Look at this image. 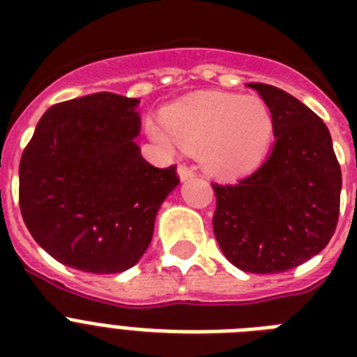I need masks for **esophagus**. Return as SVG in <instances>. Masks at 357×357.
I'll return each instance as SVG.
<instances>
[{"label":"esophagus","mask_w":357,"mask_h":357,"mask_svg":"<svg viewBox=\"0 0 357 357\" xmlns=\"http://www.w3.org/2000/svg\"><path fill=\"white\" fill-rule=\"evenodd\" d=\"M195 168L192 167H187V165H179L178 167V176L181 181H187V179L195 178Z\"/></svg>","instance_id":"esophagus-1"}]
</instances>
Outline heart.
<instances>
[{"instance_id":"heart-1","label":"heart","mask_w":357,"mask_h":357,"mask_svg":"<svg viewBox=\"0 0 357 357\" xmlns=\"http://www.w3.org/2000/svg\"><path fill=\"white\" fill-rule=\"evenodd\" d=\"M165 129L150 123L157 142L200 153L217 178H238L259 167L274 140V116L257 96L204 92L162 111Z\"/></svg>"}]
</instances>
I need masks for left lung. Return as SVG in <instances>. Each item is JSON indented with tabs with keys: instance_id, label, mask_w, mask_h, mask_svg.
<instances>
[{
	"instance_id": "obj_1",
	"label": "left lung",
	"mask_w": 357,
	"mask_h": 357,
	"mask_svg": "<svg viewBox=\"0 0 357 357\" xmlns=\"http://www.w3.org/2000/svg\"><path fill=\"white\" fill-rule=\"evenodd\" d=\"M274 116V146L254 174L213 183V231L231 265L278 274L302 265L332 238L339 217L341 167L326 123L282 89L248 83Z\"/></svg>"
}]
</instances>
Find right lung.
<instances>
[{
	"label": "right lung",
	"instance_id": "right-lung-1",
	"mask_svg": "<svg viewBox=\"0 0 357 357\" xmlns=\"http://www.w3.org/2000/svg\"><path fill=\"white\" fill-rule=\"evenodd\" d=\"M137 98L96 92L53 105L20 161V211L36 243L63 265L116 274L137 265L176 167L140 155Z\"/></svg>",
	"mask_w": 357,
	"mask_h": 357
}]
</instances>
